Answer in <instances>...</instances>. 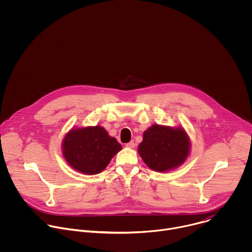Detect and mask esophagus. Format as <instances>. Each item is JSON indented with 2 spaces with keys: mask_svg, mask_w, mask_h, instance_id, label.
<instances>
[{
  "mask_svg": "<svg viewBox=\"0 0 252 252\" xmlns=\"http://www.w3.org/2000/svg\"><path fill=\"white\" fill-rule=\"evenodd\" d=\"M126 147L128 149H133L134 148V142L133 141H129L127 143H126Z\"/></svg>",
  "mask_w": 252,
  "mask_h": 252,
  "instance_id": "1",
  "label": "esophagus"
}]
</instances>
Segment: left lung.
Listing matches in <instances>:
<instances>
[{
  "label": "left lung",
  "mask_w": 252,
  "mask_h": 252,
  "mask_svg": "<svg viewBox=\"0 0 252 252\" xmlns=\"http://www.w3.org/2000/svg\"><path fill=\"white\" fill-rule=\"evenodd\" d=\"M189 147V138L183 128L154 125L143 132L138 154L150 168L162 172L184 163Z\"/></svg>",
  "instance_id": "left-lung-1"
}]
</instances>
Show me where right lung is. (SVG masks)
I'll use <instances>...</instances> for the list:
<instances>
[{
  "label": "right lung",
  "instance_id": "add662e5",
  "mask_svg": "<svg viewBox=\"0 0 252 252\" xmlns=\"http://www.w3.org/2000/svg\"><path fill=\"white\" fill-rule=\"evenodd\" d=\"M121 150L118 140L99 126L71 129L63 141V155L67 163L86 174L99 173Z\"/></svg>",
  "mask_w": 252,
  "mask_h": 252
}]
</instances>
